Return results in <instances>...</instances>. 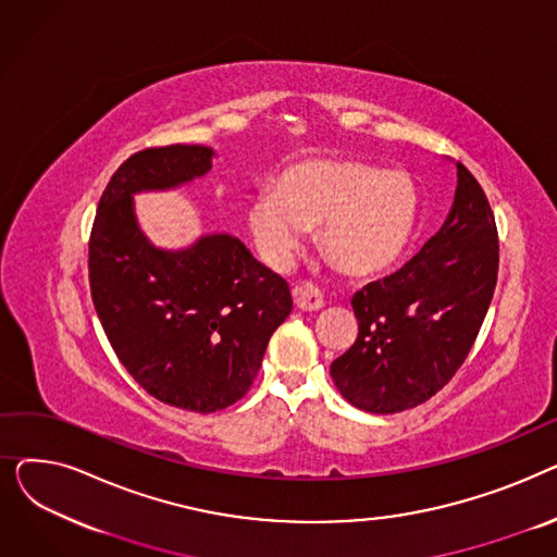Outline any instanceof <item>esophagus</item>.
<instances>
[{
	"label": "esophagus",
	"mask_w": 557,
	"mask_h": 557,
	"mask_svg": "<svg viewBox=\"0 0 557 557\" xmlns=\"http://www.w3.org/2000/svg\"><path fill=\"white\" fill-rule=\"evenodd\" d=\"M294 298H296L298 309H302V311H318V309H323V305H325L323 294H320V290L313 284L296 286Z\"/></svg>",
	"instance_id": "1"
}]
</instances>
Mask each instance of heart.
<instances>
[{
    "mask_svg": "<svg viewBox=\"0 0 557 557\" xmlns=\"http://www.w3.org/2000/svg\"><path fill=\"white\" fill-rule=\"evenodd\" d=\"M413 181L355 160H305L286 166L273 191H257L246 208L248 237L267 267L284 271L318 225V242L355 277L388 271L418 225Z\"/></svg>",
    "mask_w": 557,
    "mask_h": 557,
    "instance_id": "obj_1",
    "label": "heart"
}]
</instances>
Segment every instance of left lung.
<instances>
[{
    "label": "left lung",
    "mask_w": 557,
    "mask_h": 557,
    "mask_svg": "<svg viewBox=\"0 0 557 557\" xmlns=\"http://www.w3.org/2000/svg\"><path fill=\"white\" fill-rule=\"evenodd\" d=\"M451 210L424 248L352 298L359 336L330 374L368 413H397L441 391L470 352L492 302L499 242L490 202L460 162Z\"/></svg>",
    "instance_id": "obj_1"
}]
</instances>
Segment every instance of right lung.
I'll return each instance as SVG.
<instances>
[{
    "mask_svg": "<svg viewBox=\"0 0 557 557\" xmlns=\"http://www.w3.org/2000/svg\"><path fill=\"white\" fill-rule=\"evenodd\" d=\"M210 146L173 144L114 171L90 237V286L103 332L135 382L156 399L214 413L252 386L273 332L294 309L288 284L232 234L169 250L141 230L135 196L202 178Z\"/></svg>",
    "mask_w": 557,
    "mask_h": 557,
    "instance_id": "1",
    "label": "right lung"
}]
</instances>
